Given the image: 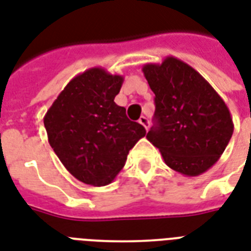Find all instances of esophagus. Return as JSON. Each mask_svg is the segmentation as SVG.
I'll use <instances>...</instances> for the list:
<instances>
[{
	"label": "esophagus",
	"instance_id": "esophagus-1",
	"mask_svg": "<svg viewBox=\"0 0 251 251\" xmlns=\"http://www.w3.org/2000/svg\"><path fill=\"white\" fill-rule=\"evenodd\" d=\"M139 123L141 124V126H144V128H145V129H148V128H149V124H151L149 123V120H148L145 116H140Z\"/></svg>",
	"mask_w": 251,
	"mask_h": 251
}]
</instances>
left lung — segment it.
<instances>
[{
  "label": "left lung",
  "instance_id": "8db88e82",
  "mask_svg": "<svg viewBox=\"0 0 251 251\" xmlns=\"http://www.w3.org/2000/svg\"><path fill=\"white\" fill-rule=\"evenodd\" d=\"M143 73L156 95V124L147 139L173 170L186 176L205 173L233 135L228 106L199 72L176 57L145 64Z\"/></svg>",
  "mask_w": 251,
  "mask_h": 251
}]
</instances>
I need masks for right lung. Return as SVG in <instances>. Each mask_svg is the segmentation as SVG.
Returning <instances> with one entry per match:
<instances>
[{"label":"right lung","instance_id":"1","mask_svg":"<svg viewBox=\"0 0 251 251\" xmlns=\"http://www.w3.org/2000/svg\"><path fill=\"white\" fill-rule=\"evenodd\" d=\"M123 75L90 68L69 81L44 115L48 141L68 172L91 186H106L145 136L114 102Z\"/></svg>","mask_w":251,"mask_h":251}]
</instances>
